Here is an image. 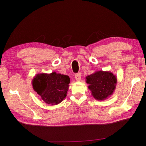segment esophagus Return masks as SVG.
<instances>
[{"instance_id":"34e87169","label":"esophagus","mask_w":146,"mask_h":146,"mask_svg":"<svg viewBox=\"0 0 146 146\" xmlns=\"http://www.w3.org/2000/svg\"><path fill=\"white\" fill-rule=\"evenodd\" d=\"M75 78L77 81H80L81 80V74L80 73H78L76 74V76H75Z\"/></svg>"}]
</instances>
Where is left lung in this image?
Masks as SVG:
<instances>
[{"instance_id":"obj_1","label":"left lung","mask_w":146,"mask_h":146,"mask_svg":"<svg viewBox=\"0 0 146 146\" xmlns=\"http://www.w3.org/2000/svg\"><path fill=\"white\" fill-rule=\"evenodd\" d=\"M86 82L91 94L97 100H104L116 89L117 78L110 71L99 70L86 77Z\"/></svg>"}]
</instances>
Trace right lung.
Segmentation results:
<instances>
[{"label": "right lung", "instance_id": "obj_1", "mask_svg": "<svg viewBox=\"0 0 146 146\" xmlns=\"http://www.w3.org/2000/svg\"><path fill=\"white\" fill-rule=\"evenodd\" d=\"M70 78L66 75L53 72L37 74L32 81L33 88L45 103L55 105L67 96Z\"/></svg>", "mask_w": 146, "mask_h": 146}]
</instances>
